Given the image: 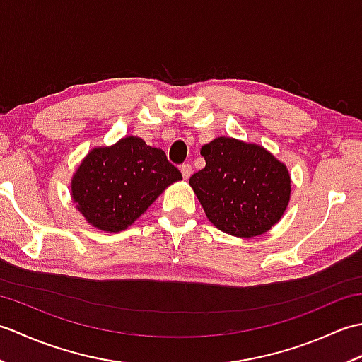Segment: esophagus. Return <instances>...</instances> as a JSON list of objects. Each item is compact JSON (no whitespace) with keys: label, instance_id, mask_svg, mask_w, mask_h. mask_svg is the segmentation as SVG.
<instances>
[{"label":"esophagus","instance_id":"obj_1","mask_svg":"<svg viewBox=\"0 0 362 362\" xmlns=\"http://www.w3.org/2000/svg\"><path fill=\"white\" fill-rule=\"evenodd\" d=\"M180 173H182V175H183V179H189V175H191V165L189 163H185V165H182L180 166Z\"/></svg>","mask_w":362,"mask_h":362}]
</instances>
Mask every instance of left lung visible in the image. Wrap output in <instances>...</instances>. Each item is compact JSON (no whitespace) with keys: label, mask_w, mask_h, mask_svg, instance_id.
Wrapping results in <instances>:
<instances>
[{"label":"left lung","mask_w":362,"mask_h":362,"mask_svg":"<svg viewBox=\"0 0 362 362\" xmlns=\"http://www.w3.org/2000/svg\"><path fill=\"white\" fill-rule=\"evenodd\" d=\"M205 168L189 185L211 224L238 238L259 236L272 228L291 201V174L257 143L218 136L202 146Z\"/></svg>","instance_id":"8db88e82"}]
</instances>
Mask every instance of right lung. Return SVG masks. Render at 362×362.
Returning a JSON list of instances; mask_svg holds the SVG:
<instances>
[{
    "label": "right lung",
    "instance_id": "obj_1",
    "mask_svg": "<svg viewBox=\"0 0 362 362\" xmlns=\"http://www.w3.org/2000/svg\"><path fill=\"white\" fill-rule=\"evenodd\" d=\"M166 153L134 135L91 149L71 179V199L90 226L118 233L141 216L174 182Z\"/></svg>",
    "mask_w": 362,
    "mask_h": 362
}]
</instances>
